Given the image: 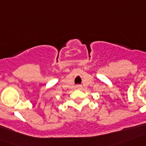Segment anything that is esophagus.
Here are the masks:
<instances>
[{"instance_id": "1", "label": "esophagus", "mask_w": 146, "mask_h": 146, "mask_svg": "<svg viewBox=\"0 0 146 146\" xmlns=\"http://www.w3.org/2000/svg\"><path fill=\"white\" fill-rule=\"evenodd\" d=\"M76 88H77V89H80V88H81V86H80V85H77V86H76Z\"/></svg>"}]
</instances>
